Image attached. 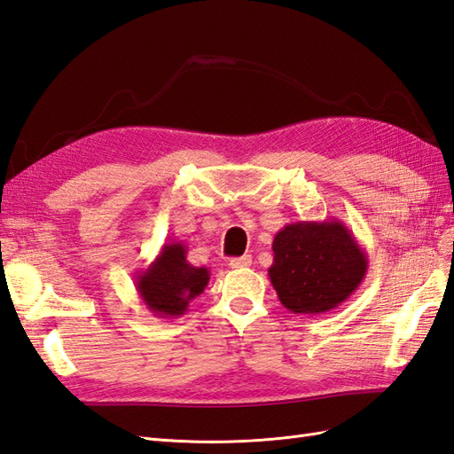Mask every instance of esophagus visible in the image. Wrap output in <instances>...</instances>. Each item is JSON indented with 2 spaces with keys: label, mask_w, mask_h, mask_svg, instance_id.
Returning <instances> with one entry per match:
<instances>
[{
  "label": "esophagus",
  "mask_w": 454,
  "mask_h": 454,
  "mask_svg": "<svg viewBox=\"0 0 454 454\" xmlns=\"http://www.w3.org/2000/svg\"><path fill=\"white\" fill-rule=\"evenodd\" d=\"M229 265H231L232 269H246V267H250V265H252V257H250V255L232 257V259L229 261Z\"/></svg>",
  "instance_id": "34e87169"
}]
</instances>
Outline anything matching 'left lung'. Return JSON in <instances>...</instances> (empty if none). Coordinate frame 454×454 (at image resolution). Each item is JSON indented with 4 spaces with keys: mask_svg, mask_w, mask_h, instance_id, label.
Listing matches in <instances>:
<instances>
[{
    "mask_svg": "<svg viewBox=\"0 0 454 454\" xmlns=\"http://www.w3.org/2000/svg\"><path fill=\"white\" fill-rule=\"evenodd\" d=\"M269 278L294 314H324L358 290L367 254L339 219L287 223L272 240Z\"/></svg>",
    "mask_w": 454,
    "mask_h": 454,
    "instance_id": "8db88e82",
    "label": "left lung"
}]
</instances>
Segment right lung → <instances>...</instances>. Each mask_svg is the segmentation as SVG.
Masks as SVG:
<instances>
[{"instance_id":"obj_1","label":"right lung","mask_w":454,"mask_h":454,"mask_svg":"<svg viewBox=\"0 0 454 454\" xmlns=\"http://www.w3.org/2000/svg\"><path fill=\"white\" fill-rule=\"evenodd\" d=\"M210 270L187 261L184 242L164 244L145 270L136 272V292L157 318H180L191 301L208 286Z\"/></svg>"}]
</instances>
